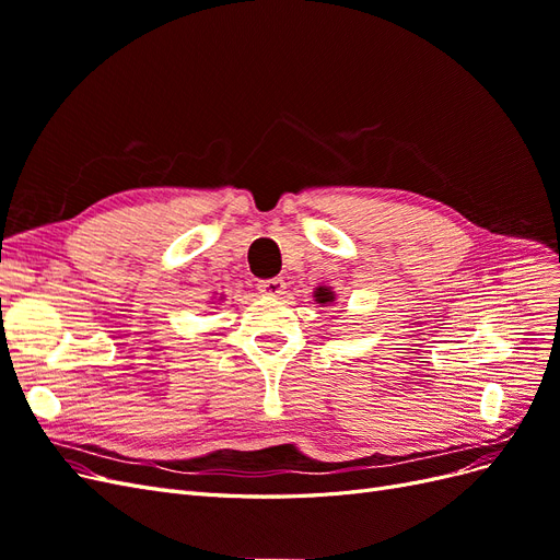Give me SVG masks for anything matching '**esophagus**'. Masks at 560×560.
Here are the masks:
<instances>
[{"label":"esophagus","mask_w":560,"mask_h":560,"mask_svg":"<svg viewBox=\"0 0 560 560\" xmlns=\"http://www.w3.org/2000/svg\"><path fill=\"white\" fill-rule=\"evenodd\" d=\"M257 290L266 296H280L284 292V280L282 278H268L257 284Z\"/></svg>","instance_id":"1"}]
</instances>
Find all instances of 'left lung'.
Returning a JSON list of instances; mask_svg holds the SVG:
<instances>
[{
  "label": "left lung",
  "instance_id": "obj_1",
  "mask_svg": "<svg viewBox=\"0 0 560 560\" xmlns=\"http://www.w3.org/2000/svg\"><path fill=\"white\" fill-rule=\"evenodd\" d=\"M315 301L317 303H331L334 294H331V290H327V287H319V290L315 292Z\"/></svg>",
  "mask_w": 560,
  "mask_h": 560
}]
</instances>
